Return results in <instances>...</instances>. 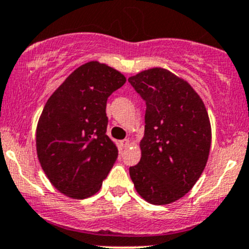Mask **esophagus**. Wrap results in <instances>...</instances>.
Here are the masks:
<instances>
[{
	"instance_id": "obj_1",
	"label": "esophagus",
	"mask_w": 249,
	"mask_h": 249,
	"mask_svg": "<svg viewBox=\"0 0 249 249\" xmlns=\"http://www.w3.org/2000/svg\"><path fill=\"white\" fill-rule=\"evenodd\" d=\"M122 145H123V148H129L130 145H131V141H130L129 139L123 140L122 141Z\"/></svg>"
}]
</instances>
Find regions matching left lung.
Wrapping results in <instances>:
<instances>
[{"mask_svg": "<svg viewBox=\"0 0 249 249\" xmlns=\"http://www.w3.org/2000/svg\"><path fill=\"white\" fill-rule=\"evenodd\" d=\"M145 101L141 160L130 167L137 193L153 205L184 196L207 162L211 124L201 97L187 80L161 67L129 78Z\"/></svg>", "mask_w": 249, "mask_h": 249, "instance_id": "8db88e82", "label": "left lung"}]
</instances>
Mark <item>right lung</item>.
I'll return each mask as SVG.
<instances>
[{
    "instance_id": "obj_1",
    "label": "right lung",
    "mask_w": 249,
    "mask_h": 249,
    "mask_svg": "<svg viewBox=\"0 0 249 249\" xmlns=\"http://www.w3.org/2000/svg\"><path fill=\"white\" fill-rule=\"evenodd\" d=\"M125 82L117 70L90 61L48 99L37 124V157L50 183L66 196L96 194L117 160V145L106 135V105Z\"/></svg>"
}]
</instances>
